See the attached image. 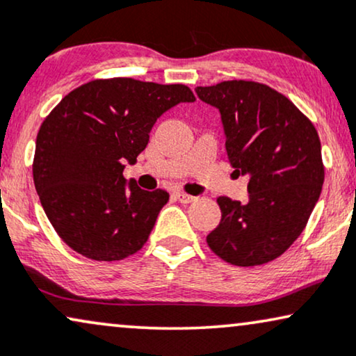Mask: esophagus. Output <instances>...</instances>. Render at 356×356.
I'll list each match as a JSON object with an SVG mask.
<instances>
[{"instance_id": "esophagus-1", "label": "esophagus", "mask_w": 356, "mask_h": 356, "mask_svg": "<svg viewBox=\"0 0 356 356\" xmlns=\"http://www.w3.org/2000/svg\"><path fill=\"white\" fill-rule=\"evenodd\" d=\"M174 197H175V199H177L179 202H182V204H191V202L195 200V197L187 195V193H184V192H175Z\"/></svg>"}]
</instances>
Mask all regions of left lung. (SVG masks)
I'll use <instances>...</instances> for the list:
<instances>
[{
	"label": "left lung",
	"mask_w": 356,
	"mask_h": 356,
	"mask_svg": "<svg viewBox=\"0 0 356 356\" xmlns=\"http://www.w3.org/2000/svg\"><path fill=\"white\" fill-rule=\"evenodd\" d=\"M195 93L220 111L228 161L238 175L250 177L248 202L218 197L222 220L207 243L235 266L273 261L298 240L321 197L317 129L268 85L230 80Z\"/></svg>",
	"instance_id": "left-lung-1"
}]
</instances>
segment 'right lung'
Returning a JSON list of instances; mask_svg holds the SVG:
<instances>
[{
	"label": "right lung",
	"mask_w": 356,
	"mask_h": 356,
	"mask_svg": "<svg viewBox=\"0 0 356 356\" xmlns=\"http://www.w3.org/2000/svg\"><path fill=\"white\" fill-rule=\"evenodd\" d=\"M192 102L186 85L92 80L44 120L34 186L49 222L72 250L95 261H120L145 246L169 193L126 182L124 163H136L161 115Z\"/></svg>",
	"instance_id": "add662e5"
}]
</instances>
